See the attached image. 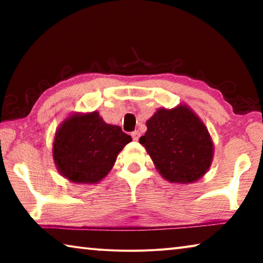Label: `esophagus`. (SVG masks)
Returning a JSON list of instances; mask_svg holds the SVG:
<instances>
[{"label": "esophagus", "instance_id": "1", "mask_svg": "<svg viewBox=\"0 0 263 263\" xmlns=\"http://www.w3.org/2000/svg\"><path fill=\"white\" fill-rule=\"evenodd\" d=\"M131 136H132V139L137 141V140H139V138H140V132L139 131H133L131 133Z\"/></svg>", "mask_w": 263, "mask_h": 263}]
</instances>
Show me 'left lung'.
Instances as JSON below:
<instances>
[{"label":"left lung","instance_id":"8db88e82","mask_svg":"<svg viewBox=\"0 0 263 263\" xmlns=\"http://www.w3.org/2000/svg\"><path fill=\"white\" fill-rule=\"evenodd\" d=\"M146 125L147 131L139 142L164 179L190 183L208 172L213 154L212 140L205 125L188 106L159 109Z\"/></svg>","mask_w":263,"mask_h":263}]
</instances>
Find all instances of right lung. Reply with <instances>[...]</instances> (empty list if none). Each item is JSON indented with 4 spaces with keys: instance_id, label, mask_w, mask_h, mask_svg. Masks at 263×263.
Wrapping results in <instances>:
<instances>
[{
    "instance_id": "obj_1",
    "label": "right lung",
    "mask_w": 263,
    "mask_h": 263,
    "mask_svg": "<svg viewBox=\"0 0 263 263\" xmlns=\"http://www.w3.org/2000/svg\"><path fill=\"white\" fill-rule=\"evenodd\" d=\"M131 137L96 112L74 115L55 133L53 159L62 176L75 183H96L111 171Z\"/></svg>"
}]
</instances>
